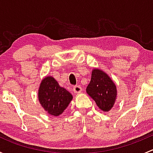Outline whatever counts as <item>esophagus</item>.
Here are the masks:
<instances>
[{"instance_id": "34e87169", "label": "esophagus", "mask_w": 153, "mask_h": 153, "mask_svg": "<svg viewBox=\"0 0 153 153\" xmlns=\"http://www.w3.org/2000/svg\"><path fill=\"white\" fill-rule=\"evenodd\" d=\"M73 90H74V92L76 94H78V93H81V92H82V88H81V86H75L73 88Z\"/></svg>"}]
</instances>
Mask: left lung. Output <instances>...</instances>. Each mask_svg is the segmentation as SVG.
<instances>
[{
    "instance_id": "1",
    "label": "left lung",
    "mask_w": 153,
    "mask_h": 153,
    "mask_svg": "<svg viewBox=\"0 0 153 153\" xmlns=\"http://www.w3.org/2000/svg\"><path fill=\"white\" fill-rule=\"evenodd\" d=\"M88 95L104 112H109L115 104L117 87L110 77L102 69L94 68L91 81L86 87Z\"/></svg>"
}]
</instances>
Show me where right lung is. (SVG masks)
<instances>
[{
	"label": "right lung",
	"mask_w": 153,
	"mask_h": 153,
	"mask_svg": "<svg viewBox=\"0 0 153 153\" xmlns=\"http://www.w3.org/2000/svg\"><path fill=\"white\" fill-rule=\"evenodd\" d=\"M72 100V94L53 77L43 78L38 89V101L49 115L57 117L62 114Z\"/></svg>",
	"instance_id": "1"
}]
</instances>
